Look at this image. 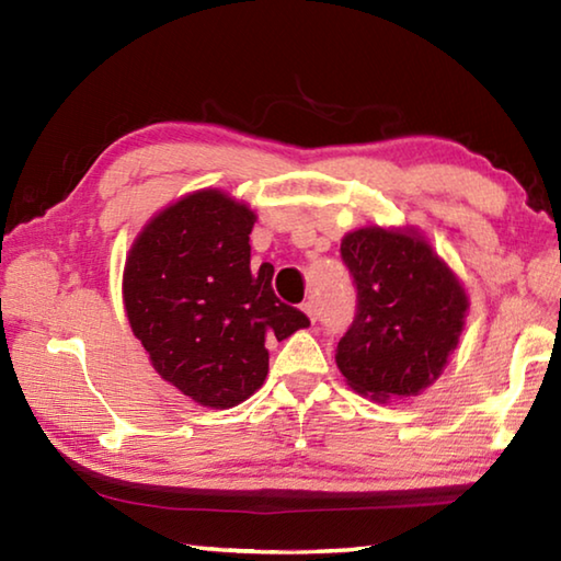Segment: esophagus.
I'll use <instances>...</instances> for the list:
<instances>
[{"label": "esophagus", "instance_id": "1", "mask_svg": "<svg viewBox=\"0 0 561 561\" xmlns=\"http://www.w3.org/2000/svg\"><path fill=\"white\" fill-rule=\"evenodd\" d=\"M301 309H304V314H307L309 319H311V324H314V321L319 319V314H317V301H307V304H301Z\"/></svg>", "mask_w": 561, "mask_h": 561}]
</instances>
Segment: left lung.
<instances>
[{"label": "left lung", "mask_w": 561, "mask_h": 561, "mask_svg": "<svg viewBox=\"0 0 561 561\" xmlns=\"http://www.w3.org/2000/svg\"><path fill=\"white\" fill-rule=\"evenodd\" d=\"M341 260L356 284V317L336 346L339 371L374 401L417 396L458 346L462 284L413 230L348 232Z\"/></svg>", "instance_id": "8db88e82"}]
</instances>
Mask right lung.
I'll return each mask as SVG.
<instances>
[{"label": "right lung", "mask_w": 561, "mask_h": 561, "mask_svg": "<svg viewBox=\"0 0 561 561\" xmlns=\"http://www.w3.org/2000/svg\"><path fill=\"white\" fill-rule=\"evenodd\" d=\"M250 207L220 190H197L150 220L133 242L123 301L156 371L207 408L250 398L270 371L264 339L309 327L279 301L274 267H250Z\"/></svg>", "instance_id": "right-lung-1"}]
</instances>
